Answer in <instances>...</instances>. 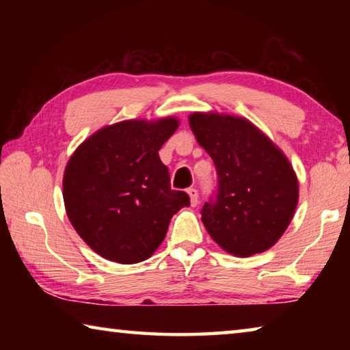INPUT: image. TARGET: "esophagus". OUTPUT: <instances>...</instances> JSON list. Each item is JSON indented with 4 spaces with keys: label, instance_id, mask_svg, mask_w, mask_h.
<instances>
[{
    "label": "esophagus",
    "instance_id": "esophagus-1",
    "mask_svg": "<svg viewBox=\"0 0 350 350\" xmlns=\"http://www.w3.org/2000/svg\"><path fill=\"white\" fill-rule=\"evenodd\" d=\"M188 196H189V204H191V206H196L199 204V193L196 188H189Z\"/></svg>",
    "mask_w": 350,
    "mask_h": 350
}]
</instances>
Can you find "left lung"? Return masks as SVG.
<instances>
[{"label":"left lung","instance_id":"obj_1","mask_svg":"<svg viewBox=\"0 0 350 350\" xmlns=\"http://www.w3.org/2000/svg\"><path fill=\"white\" fill-rule=\"evenodd\" d=\"M188 122L217 173L215 202L202 208L206 232L234 256L269 250L287 230L298 205L292 163L244 117L193 112Z\"/></svg>","mask_w":350,"mask_h":350}]
</instances>
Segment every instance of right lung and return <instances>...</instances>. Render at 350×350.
Segmentation results:
<instances>
[{
    "label": "right lung",
    "mask_w": 350,
    "mask_h": 350,
    "mask_svg": "<svg viewBox=\"0 0 350 350\" xmlns=\"http://www.w3.org/2000/svg\"><path fill=\"white\" fill-rule=\"evenodd\" d=\"M179 126L176 117L123 120L90 135L69 157L63 200L75 232L100 256L135 264L157 250L171 217L189 205L171 189L159 150Z\"/></svg>",
    "instance_id": "add662e5"
}]
</instances>
